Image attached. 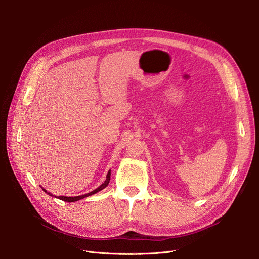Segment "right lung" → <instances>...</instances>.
Instances as JSON below:
<instances>
[{
    "label": "right lung",
    "instance_id": "obj_1",
    "mask_svg": "<svg viewBox=\"0 0 259 259\" xmlns=\"http://www.w3.org/2000/svg\"><path fill=\"white\" fill-rule=\"evenodd\" d=\"M109 182H110V171L108 172V174H107V176H106V181L99 187V188H97L95 190H93L92 192H89V193H87V194H84V195H79V196H71V197H68V196H58V198L59 199H61V200H64V201H68V202H73V201H76V200H79V199H83V198H85V197H87V196H90V195H92V194H95L97 192H99V191H101V190H103L104 188H106L107 186H108V184H109ZM44 191L47 193V194H49L50 196H52V194H50V193H48L45 189H43Z\"/></svg>",
    "mask_w": 259,
    "mask_h": 259
}]
</instances>
